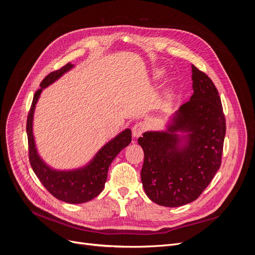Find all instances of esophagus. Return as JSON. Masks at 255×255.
<instances>
[{
	"mask_svg": "<svg viewBox=\"0 0 255 255\" xmlns=\"http://www.w3.org/2000/svg\"><path fill=\"white\" fill-rule=\"evenodd\" d=\"M145 130V127L143 123L139 122V123H136V125L133 127L132 128V134L134 138H138L142 135V133Z\"/></svg>",
	"mask_w": 255,
	"mask_h": 255,
	"instance_id": "obj_1",
	"label": "esophagus"
}]
</instances>
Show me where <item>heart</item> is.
<instances>
[{
  "label": "heart",
  "instance_id": "b5f03b06",
  "mask_svg": "<svg viewBox=\"0 0 255 255\" xmlns=\"http://www.w3.org/2000/svg\"><path fill=\"white\" fill-rule=\"evenodd\" d=\"M161 76H163V72H161V71L156 72V74H155V78L156 79H159V78H161Z\"/></svg>",
  "mask_w": 255,
  "mask_h": 255
}]
</instances>
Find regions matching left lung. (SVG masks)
<instances>
[{
  "mask_svg": "<svg viewBox=\"0 0 255 255\" xmlns=\"http://www.w3.org/2000/svg\"><path fill=\"white\" fill-rule=\"evenodd\" d=\"M191 71L189 101L174 113L165 130L138 138L144 153L143 189L153 202L167 207L195 201L221 165L226 118L218 90L194 65Z\"/></svg>",
  "mask_w": 255,
  "mask_h": 255,
  "instance_id": "left-lung-1",
  "label": "left lung"
}]
</instances>
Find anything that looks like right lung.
Segmentation results:
<instances>
[{"mask_svg":"<svg viewBox=\"0 0 255 255\" xmlns=\"http://www.w3.org/2000/svg\"><path fill=\"white\" fill-rule=\"evenodd\" d=\"M74 66L70 63L60 68L59 70L51 72L45 76L40 84V88L34 95L33 103L27 116L26 133L28 139L29 163L35 174L47 188L52 196L70 204H80L88 202L101 194L107 180V172L115 157L121 150L132 141V132L126 128L105 143L87 165L72 169V170H56L44 163L38 154L35 138L33 134V121L36 104L44 88L50 86L66 72L71 70Z\"/></svg>","mask_w":255,"mask_h":255,"instance_id":"add662e5","label":"right lung"}]
</instances>
